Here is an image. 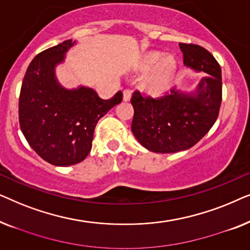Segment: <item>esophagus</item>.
I'll return each instance as SVG.
<instances>
[{
	"instance_id": "1",
	"label": "esophagus",
	"mask_w": 250,
	"mask_h": 250,
	"mask_svg": "<svg viewBox=\"0 0 250 250\" xmlns=\"http://www.w3.org/2000/svg\"><path fill=\"white\" fill-rule=\"evenodd\" d=\"M131 97H132V91L124 90V92H123V99H124V101H129L131 100Z\"/></svg>"
}]
</instances>
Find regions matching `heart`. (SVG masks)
<instances>
[{"label":"heart","mask_w":250,"mask_h":250,"mask_svg":"<svg viewBox=\"0 0 250 250\" xmlns=\"http://www.w3.org/2000/svg\"><path fill=\"white\" fill-rule=\"evenodd\" d=\"M151 69L153 70L146 80V90L151 94H162L169 88L170 82L176 70V61L172 57L162 59V54L158 52L149 53L143 58L140 69L149 71Z\"/></svg>","instance_id":"obj_1"}]
</instances>
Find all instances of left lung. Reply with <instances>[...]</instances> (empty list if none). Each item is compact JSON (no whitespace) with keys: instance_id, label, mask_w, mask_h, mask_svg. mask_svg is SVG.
<instances>
[{"instance_id":"obj_1","label":"left lung","mask_w":250,"mask_h":250,"mask_svg":"<svg viewBox=\"0 0 250 250\" xmlns=\"http://www.w3.org/2000/svg\"><path fill=\"white\" fill-rule=\"evenodd\" d=\"M184 66L203 77L192 92L176 88L159 99L132 95L134 108L132 132L152 152L173 153L190 149L200 141L216 122L222 102L221 67L206 49L180 43Z\"/></svg>"}]
</instances>
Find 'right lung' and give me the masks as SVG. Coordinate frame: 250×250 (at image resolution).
Instances as JSON below:
<instances>
[{"mask_svg": "<svg viewBox=\"0 0 250 250\" xmlns=\"http://www.w3.org/2000/svg\"><path fill=\"white\" fill-rule=\"evenodd\" d=\"M67 40L37 54L27 68L19 98L20 128L34 151L56 166H70L91 151L99 119L121 104V91L109 100L93 88H66L57 80L56 67L75 45Z\"/></svg>", "mask_w": 250, "mask_h": 250, "instance_id": "add662e5", "label": "right lung"}]
</instances>
